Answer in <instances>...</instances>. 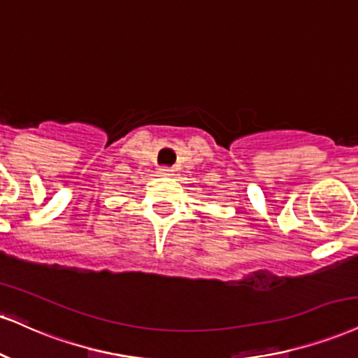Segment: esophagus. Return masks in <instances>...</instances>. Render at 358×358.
I'll list each match as a JSON object with an SVG mask.
<instances>
[{
    "instance_id": "esophagus-1",
    "label": "esophagus",
    "mask_w": 358,
    "mask_h": 358,
    "mask_svg": "<svg viewBox=\"0 0 358 358\" xmlns=\"http://www.w3.org/2000/svg\"><path fill=\"white\" fill-rule=\"evenodd\" d=\"M173 173H175L173 168H170V166H162L160 168V175L162 176H173Z\"/></svg>"
}]
</instances>
